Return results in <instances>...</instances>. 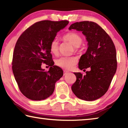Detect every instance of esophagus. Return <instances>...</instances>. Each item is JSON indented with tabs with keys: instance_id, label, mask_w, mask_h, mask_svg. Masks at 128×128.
<instances>
[{
	"instance_id": "esophagus-1",
	"label": "esophagus",
	"mask_w": 128,
	"mask_h": 128,
	"mask_svg": "<svg viewBox=\"0 0 128 128\" xmlns=\"http://www.w3.org/2000/svg\"><path fill=\"white\" fill-rule=\"evenodd\" d=\"M68 73H69V72H68V71H66V70H64V76L67 74H68Z\"/></svg>"
}]
</instances>
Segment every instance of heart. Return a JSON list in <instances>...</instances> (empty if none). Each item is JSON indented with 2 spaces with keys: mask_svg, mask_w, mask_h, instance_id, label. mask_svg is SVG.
Returning <instances> with one entry per match:
<instances>
[{
  "mask_svg": "<svg viewBox=\"0 0 128 128\" xmlns=\"http://www.w3.org/2000/svg\"><path fill=\"white\" fill-rule=\"evenodd\" d=\"M62 38L65 40L68 41L71 44L78 49L83 42V39L81 36L75 32H69L64 34ZM50 49L51 52L56 55L59 52V42L56 39H54L51 41L50 44ZM78 62V59L75 56H62L56 59L55 63L58 66L66 70L72 69Z\"/></svg>",
  "mask_w": 128,
  "mask_h": 128,
  "instance_id": "1",
  "label": "heart"
}]
</instances>
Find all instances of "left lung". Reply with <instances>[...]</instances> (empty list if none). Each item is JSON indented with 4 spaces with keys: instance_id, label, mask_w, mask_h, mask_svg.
Here are the masks:
<instances>
[{
    "instance_id": "8db88e82",
    "label": "left lung",
    "mask_w": 128,
    "mask_h": 128,
    "mask_svg": "<svg viewBox=\"0 0 128 128\" xmlns=\"http://www.w3.org/2000/svg\"><path fill=\"white\" fill-rule=\"evenodd\" d=\"M82 32L88 42L86 53L81 56L79 68H89L86 74L74 73L76 81L72 90L77 98L87 101L100 98L107 92L117 69L116 51L109 35L100 26L92 21L75 22L69 30Z\"/></svg>"
}]
</instances>
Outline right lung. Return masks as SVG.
I'll return each mask as SVG.
<instances>
[{"label": "right lung", "instance_id": "obj_1", "mask_svg": "<svg viewBox=\"0 0 128 128\" xmlns=\"http://www.w3.org/2000/svg\"><path fill=\"white\" fill-rule=\"evenodd\" d=\"M68 23L67 20L39 21L26 29L17 40L12 70L20 92L28 99L41 100L48 98L56 82L63 75L62 68L54 66L50 44ZM42 63L50 66L48 71L42 69Z\"/></svg>", "mask_w": 128, "mask_h": 128}]
</instances>
